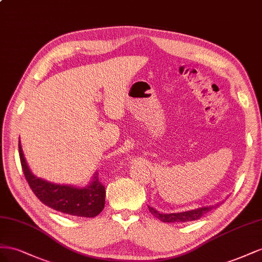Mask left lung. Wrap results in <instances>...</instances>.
<instances>
[{
	"label": "left lung",
	"mask_w": 262,
	"mask_h": 262,
	"mask_svg": "<svg viewBox=\"0 0 262 262\" xmlns=\"http://www.w3.org/2000/svg\"><path fill=\"white\" fill-rule=\"evenodd\" d=\"M213 207L214 206H204V207L195 208V210L181 212V213L164 214V213H159L151 206H148L149 212H150L155 216V217H157L164 223H185V222L198 221L202 217V216L205 215L207 212L212 211Z\"/></svg>",
	"instance_id": "8db88e82"
}]
</instances>
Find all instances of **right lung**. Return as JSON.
<instances>
[{
    "label": "right lung",
    "instance_id": "1",
    "mask_svg": "<svg viewBox=\"0 0 262 262\" xmlns=\"http://www.w3.org/2000/svg\"><path fill=\"white\" fill-rule=\"evenodd\" d=\"M19 158L24 176L35 195L52 210L78 217H95L105 205V188L99 180L98 172L85 188L55 184L37 178L29 170L25 157L18 144Z\"/></svg>",
    "mask_w": 262,
    "mask_h": 262
}]
</instances>
